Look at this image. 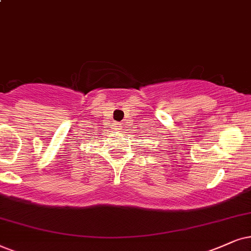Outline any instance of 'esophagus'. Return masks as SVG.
Here are the masks:
<instances>
[{"mask_svg":"<svg viewBox=\"0 0 251 251\" xmlns=\"http://www.w3.org/2000/svg\"><path fill=\"white\" fill-rule=\"evenodd\" d=\"M115 128L118 129V131H120V129H122V124L116 123V124H115Z\"/></svg>","mask_w":251,"mask_h":251,"instance_id":"esophagus-1","label":"esophagus"}]
</instances>
